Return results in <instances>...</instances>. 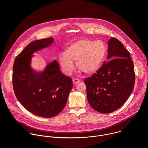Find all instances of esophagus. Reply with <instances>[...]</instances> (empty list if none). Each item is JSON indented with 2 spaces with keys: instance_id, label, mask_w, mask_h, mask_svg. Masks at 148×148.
<instances>
[{
  "instance_id": "obj_1",
  "label": "esophagus",
  "mask_w": 148,
  "mask_h": 148,
  "mask_svg": "<svg viewBox=\"0 0 148 148\" xmlns=\"http://www.w3.org/2000/svg\"><path fill=\"white\" fill-rule=\"evenodd\" d=\"M79 81H80V80L78 78H74L73 79V83L74 85H76V84H77L78 82H79Z\"/></svg>"
}]
</instances>
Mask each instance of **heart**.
<instances>
[{"label":"heart","instance_id":"heart-1","mask_svg":"<svg viewBox=\"0 0 148 148\" xmlns=\"http://www.w3.org/2000/svg\"><path fill=\"white\" fill-rule=\"evenodd\" d=\"M106 48L101 41L81 39L69 45L64 54H61L58 60L61 69L66 74L74 70L73 62H75L77 69L86 74L96 73L102 64Z\"/></svg>","mask_w":148,"mask_h":148}]
</instances>
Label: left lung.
Here are the masks:
<instances>
[{
    "mask_svg": "<svg viewBox=\"0 0 148 148\" xmlns=\"http://www.w3.org/2000/svg\"><path fill=\"white\" fill-rule=\"evenodd\" d=\"M108 56L101 68L84 81L91 107L100 113L109 114L120 107L131 94L135 74L130 52L117 38L108 43Z\"/></svg>",
    "mask_w": 148,
    "mask_h": 148,
    "instance_id": "obj_1",
    "label": "left lung"
}]
</instances>
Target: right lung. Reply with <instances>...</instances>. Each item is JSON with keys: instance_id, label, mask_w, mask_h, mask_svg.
<instances>
[{"instance_id": "right-lung-1", "label": "right lung", "mask_w": 148, "mask_h": 148, "mask_svg": "<svg viewBox=\"0 0 148 148\" xmlns=\"http://www.w3.org/2000/svg\"><path fill=\"white\" fill-rule=\"evenodd\" d=\"M53 42V37L32 42L16 57L13 64L12 82L17 99L27 111L43 118L54 117L63 110L73 88L71 78L62 74L56 60L41 72L30 66L32 54Z\"/></svg>"}]
</instances>
